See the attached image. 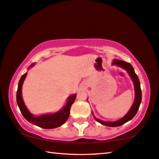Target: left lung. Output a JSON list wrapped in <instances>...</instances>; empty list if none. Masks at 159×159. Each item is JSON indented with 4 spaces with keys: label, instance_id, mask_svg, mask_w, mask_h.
<instances>
[{
    "label": "left lung",
    "instance_id": "left-lung-1",
    "mask_svg": "<svg viewBox=\"0 0 159 159\" xmlns=\"http://www.w3.org/2000/svg\"><path fill=\"white\" fill-rule=\"evenodd\" d=\"M112 65H116L117 66H119V67L124 68L125 70L127 71L129 74L130 75V76H131V78L132 79L133 81H134V88H135V94L134 104L132 105L131 108L130 109V111H129L128 113L120 120L116 121V122H103V121L98 120L96 117H94L95 120H96L98 122L101 123L103 125L111 126V127H115V126H120L121 125H124V124H125L126 122H129V120H131L132 118L136 115L138 109H139V107H140L141 100H142V92H141L140 83L139 79H138L137 74L135 73L134 67H132V65L130 64V63L125 61H122V60H114L113 62H112Z\"/></svg>",
    "mask_w": 159,
    "mask_h": 159
}]
</instances>
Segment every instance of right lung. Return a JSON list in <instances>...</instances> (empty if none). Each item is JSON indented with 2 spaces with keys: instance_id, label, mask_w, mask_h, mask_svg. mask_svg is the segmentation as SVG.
Masks as SVG:
<instances>
[{
  "instance_id": "add662e5",
  "label": "right lung",
  "mask_w": 159,
  "mask_h": 159,
  "mask_svg": "<svg viewBox=\"0 0 159 159\" xmlns=\"http://www.w3.org/2000/svg\"><path fill=\"white\" fill-rule=\"evenodd\" d=\"M32 66H33V65H30V67H32ZM26 75V73L24 74L21 76V79H20L18 85V89H17L16 92V102L23 116L29 122L34 124V125L38 126L43 129H54L62 125L67 121L69 116H70L71 106L72 103L74 102L75 99H76V94L71 95V96L69 97L67 103H66L65 107L60 111L54 114H47L38 117H34L33 115H32L28 111V109L25 107L21 96L22 85Z\"/></svg>"
}]
</instances>
